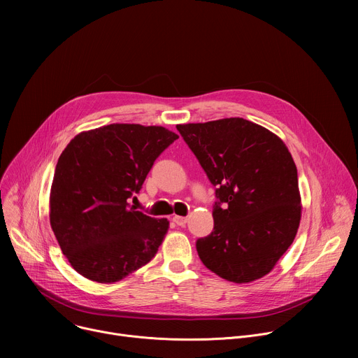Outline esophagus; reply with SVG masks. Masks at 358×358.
Masks as SVG:
<instances>
[{
    "label": "esophagus",
    "mask_w": 358,
    "mask_h": 358,
    "mask_svg": "<svg viewBox=\"0 0 358 358\" xmlns=\"http://www.w3.org/2000/svg\"><path fill=\"white\" fill-rule=\"evenodd\" d=\"M187 218L185 217H180V215H174L173 217V222L176 224V225H178V227H184L185 224H187Z\"/></svg>",
    "instance_id": "esophagus-1"
}]
</instances>
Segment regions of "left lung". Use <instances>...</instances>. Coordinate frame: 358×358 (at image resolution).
I'll use <instances>...</instances> for the list:
<instances>
[{
  "instance_id": "1",
  "label": "left lung",
  "mask_w": 358,
  "mask_h": 358,
  "mask_svg": "<svg viewBox=\"0 0 358 358\" xmlns=\"http://www.w3.org/2000/svg\"><path fill=\"white\" fill-rule=\"evenodd\" d=\"M177 130L217 187L214 231L196 241L199 259L228 282L264 278L300 224L290 151L275 133L242 117L178 124Z\"/></svg>"
}]
</instances>
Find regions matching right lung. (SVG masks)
Returning a JSON list of instances; mask_svg holds the SVG:
<instances>
[{
    "label": "right lung",
    "instance_id": "add662e5",
    "mask_svg": "<svg viewBox=\"0 0 358 358\" xmlns=\"http://www.w3.org/2000/svg\"><path fill=\"white\" fill-rule=\"evenodd\" d=\"M178 134L162 126L113 123L75 136L58 160L49 221L71 266L115 283L156 257L167 218H151L129 198Z\"/></svg>",
    "mask_w": 358,
    "mask_h": 358
}]
</instances>
